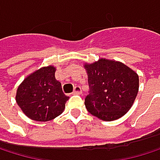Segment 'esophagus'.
I'll use <instances>...</instances> for the list:
<instances>
[{"mask_svg":"<svg viewBox=\"0 0 160 160\" xmlns=\"http://www.w3.org/2000/svg\"><path fill=\"white\" fill-rule=\"evenodd\" d=\"M73 94H75V95H79V94H82V88H81V86H78V85L75 86V87H74Z\"/></svg>","mask_w":160,"mask_h":160,"instance_id":"1","label":"esophagus"}]
</instances>
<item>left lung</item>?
<instances>
[{
	"label": "left lung",
	"instance_id": "8db88e82",
	"mask_svg": "<svg viewBox=\"0 0 160 160\" xmlns=\"http://www.w3.org/2000/svg\"><path fill=\"white\" fill-rule=\"evenodd\" d=\"M89 93L84 104L89 113L112 121L126 114L138 92V76L125 64L100 59L85 64Z\"/></svg>",
	"mask_w": 160,
	"mask_h": 160
}]
</instances>
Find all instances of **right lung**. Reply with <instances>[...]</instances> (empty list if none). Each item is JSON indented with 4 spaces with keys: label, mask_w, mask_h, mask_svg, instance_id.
I'll use <instances>...</instances> for the list:
<instances>
[{
    "label": "right lung",
    "mask_w": 160,
    "mask_h": 160,
    "mask_svg": "<svg viewBox=\"0 0 160 160\" xmlns=\"http://www.w3.org/2000/svg\"><path fill=\"white\" fill-rule=\"evenodd\" d=\"M53 66L42 67L32 73L18 87L16 101L22 112L36 121H48L60 116L69 97L55 78Z\"/></svg>",
    "instance_id": "1"
}]
</instances>
